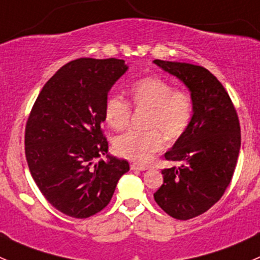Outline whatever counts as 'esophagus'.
Segmentation results:
<instances>
[{
    "label": "esophagus",
    "mask_w": 260,
    "mask_h": 260,
    "mask_svg": "<svg viewBox=\"0 0 260 260\" xmlns=\"http://www.w3.org/2000/svg\"><path fill=\"white\" fill-rule=\"evenodd\" d=\"M131 170H132V171H143V170H146V167L133 164V165H131Z\"/></svg>",
    "instance_id": "obj_1"
}]
</instances>
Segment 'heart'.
<instances>
[{
    "instance_id": "heart-1",
    "label": "heart",
    "mask_w": 260,
    "mask_h": 260,
    "mask_svg": "<svg viewBox=\"0 0 260 260\" xmlns=\"http://www.w3.org/2000/svg\"><path fill=\"white\" fill-rule=\"evenodd\" d=\"M131 102L136 108L148 109L143 131H128L114 140L118 156L137 164H148L153 153L169 141L180 138L188 129L193 115V99L185 89H174L158 77H146L129 88ZM107 123L115 131L124 129L131 122L132 106L118 95L109 96L104 107Z\"/></svg>"
}]
</instances>
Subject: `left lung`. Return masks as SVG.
Instances as JSON below:
<instances>
[{"instance_id": "left-lung-1", "label": "left lung", "mask_w": 260, "mask_h": 260, "mask_svg": "<svg viewBox=\"0 0 260 260\" xmlns=\"http://www.w3.org/2000/svg\"><path fill=\"white\" fill-rule=\"evenodd\" d=\"M190 89L193 115L188 129L165 153L179 167L162 170L154 201L170 216L188 220L208 211L230 185L240 149L237 111L222 84L208 69L187 62L154 60Z\"/></svg>"}]
</instances>
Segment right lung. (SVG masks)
Segmentation results:
<instances>
[{
  "label": "right lung",
  "mask_w": 260,
  "mask_h": 260,
  "mask_svg": "<svg viewBox=\"0 0 260 260\" xmlns=\"http://www.w3.org/2000/svg\"><path fill=\"white\" fill-rule=\"evenodd\" d=\"M124 60L80 57L60 68L41 89L25 128L31 176L46 200L68 216L86 219L111 201L125 159L108 156L102 129L112 85Z\"/></svg>",
  "instance_id": "obj_1"
}]
</instances>
